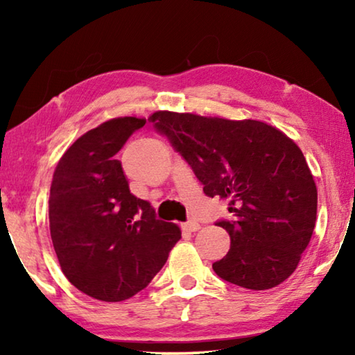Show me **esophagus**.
Returning <instances> with one entry per match:
<instances>
[{
    "label": "esophagus",
    "instance_id": "esophagus-1",
    "mask_svg": "<svg viewBox=\"0 0 355 355\" xmlns=\"http://www.w3.org/2000/svg\"><path fill=\"white\" fill-rule=\"evenodd\" d=\"M182 227H183L184 232H197L200 228V224H199V222H196V220H188V222H184Z\"/></svg>",
    "mask_w": 355,
    "mask_h": 355
}]
</instances>
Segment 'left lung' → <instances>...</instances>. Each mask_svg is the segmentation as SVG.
<instances>
[{"mask_svg":"<svg viewBox=\"0 0 355 355\" xmlns=\"http://www.w3.org/2000/svg\"><path fill=\"white\" fill-rule=\"evenodd\" d=\"M156 133L189 164L208 197L228 200L232 219L216 225L230 250L213 263L225 282L269 290L297 268L313 235L318 192L300 148L258 120H227L158 111Z\"/></svg>","mask_w":355,"mask_h":355,"instance_id":"obj_1","label":"left lung"}]
</instances>
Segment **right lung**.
<instances>
[{
    "label": "right lung",
    "instance_id": "right-lung-1",
    "mask_svg": "<svg viewBox=\"0 0 355 355\" xmlns=\"http://www.w3.org/2000/svg\"><path fill=\"white\" fill-rule=\"evenodd\" d=\"M146 125L120 117L71 144L56 166L50 189V232L62 272L78 290L119 302L144 290L182 238L131 194L116 153Z\"/></svg>",
    "mask_w": 355,
    "mask_h": 355
}]
</instances>
